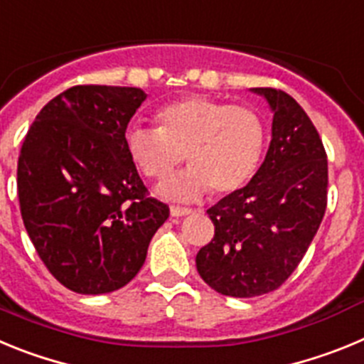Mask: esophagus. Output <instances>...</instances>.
Masks as SVG:
<instances>
[{
	"mask_svg": "<svg viewBox=\"0 0 364 364\" xmlns=\"http://www.w3.org/2000/svg\"><path fill=\"white\" fill-rule=\"evenodd\" d=\"M171 217H186V215H191L193 211L188 210V208H178V205H171V210H169Z\"/></svg>",
	"mask_w": 364,
	"mask_h": 364,
	"instance_id": "1",
	"label": "esophagus"
}]
</instances>
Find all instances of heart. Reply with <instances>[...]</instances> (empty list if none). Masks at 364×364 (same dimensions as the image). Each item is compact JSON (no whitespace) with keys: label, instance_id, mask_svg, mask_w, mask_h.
I'll list each match as a JSON object with an SVG mask.
<instances>
[{"label":"heart","instance_id":"obj_1","mask_svg":"<svg viewBox=\"0 0 364 364\" xmlns=\"http://www.w3.org/2000/svg\"><path fill=\"white\" fill-rule=\"evenodd\" d=\"M156 129L129 127L125 151L147 178H164L184 153L188 169L156 188L160 197L193 202L213 189L228 195L242 188L259 167L266 131L259 112L208 96H186L154 112Z\"/></svg>","mask_w":364,"mask_h":364}]
</instances>
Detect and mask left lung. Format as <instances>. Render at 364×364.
I'll return each instance as SVG.
<instances>
[{
	"label": "left lung",
	"mask_w": 364,
	"mask_h": 364,
	"mask_svg": "<svg viewBox=\"0 0 364 364\" xmlns=\"http://www.w3.org/2000/svg\"><path fill=\"white\" fill-rule=\"evenodd\" d=\"M273 112L272 142L242 189L208 210L215 237L197 253L205 284L230 297L277 290L306 253L326 211L328 160L304 109L281 89L255 87Z\"/></svg>",
	"instance_id": "obj_1"
}]
</instances>
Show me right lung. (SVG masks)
I'll use <instances>...</instances> for the list:
<instances>
[{
	"mask_svg": "<svg viewBox=\"0 0 364 364\" xmlns=\"http://www.w3.org/2000/svg\"><path fill=\"white\" fill-rule=\"evenodd\" d=\"M146 98L136 87H70L41 109L21 146L25 230L47 269L76 294L127 284L169 217L125 151L127 124Z\"/></svg>",
	"mask_w": 364,
	"mask_h": 364,
	"instance_id": "obj_1",
	"label": "right lung"
}]
</instances>
